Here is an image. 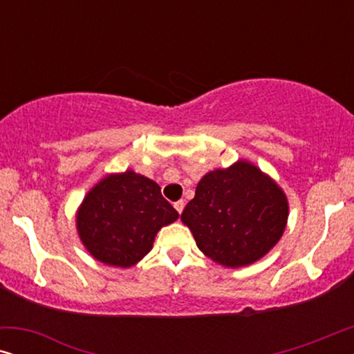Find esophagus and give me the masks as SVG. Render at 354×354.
Here are the masks:
<instances>
[{"instance_id": "esophagus-1", "label": "esophagus", "mask_w": 354, "mask_h": 354, "mask_svg": "<svg viewBox=\"0 0 354 354\" xmlns=\"http://www.w3.org/2000/svg\"><path fill=\"white\" fill-rule=\"evenodd\" d=\"M174 207H176V209H177V212H178V214H182L183 207H185V203H183V200H178V201H176V203H174Z\"/></svg>"}]
</instances>
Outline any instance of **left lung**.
<instances>
[{
    "instance_id": "obj_1",
    "label": "left lung",
    "mask_w": 354,
    "mask_h": 354,
    "mask_svg": "<svg viewBox=\"0 0 354 354\" xmlns=\"http://www.w3.org/2000/svg\"><path fill=\"white\" fill-rule=\"evenodd\" d=\"M180 219L207 258L241 268L277 245L287 225L288 201L272 178L240 159L198 182Z\"/></svg>"
}]
</instances>
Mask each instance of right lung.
Here are the masks:
<instances>
[{
	"instance_id": "add662e5",
	"label": "right lung",
	"mask_w": 354,
	"mask_h": 354,
	"mask_svg": "<svg viewBox=\"0 0 354 354\" xmlns=\"http://www.w3.org/2000/svg\"><path fill=\"white\" fill-rule=\"evenodd\" d=\"M177 219L156 182L125 171L109 174L86 193L77 211V232L95 259L130 268L151 251L161 227Z\"/></svg>"
}]
</instances>
